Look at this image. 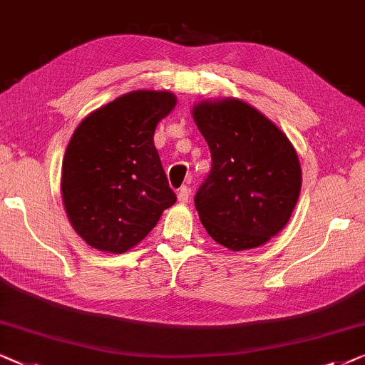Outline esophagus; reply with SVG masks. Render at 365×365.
<instances>
[{
  "instance_id": "obj_1",
  "label": "esophagus",
  "mask_w": 365,
  "mask_h": 365,
  "mask_svg": "<svg viewBox=\"0 0 365 365\" xmlns=\"http://www.w3.org/2000/svg\"><path fill=\"white\" fill-rule=\"evenodd\" d=\"M190 200V188L188 187H182L178 190V202L180 203H187Z\"/></svg>"
}]
</instances>
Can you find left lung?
I'll list each match as a JSON object with an SVG mask.
<instances>
[{
    "mask_svg": "<svg viewBox=\"0 0 365 365\" xmlns=\"http://www.w3.org/2000/svg\"><path fill=\"white\" fill-rule=\"evenodd\" d=\"M193 119L213 162L195 195L205 230L232 251L268 243L289 222L301 192L289 138L240 99L198 102Z\"/></svg>",
    "mask_w": 365,
    "mask_h": 365,
    "instance_id": "left-lung-1",
    "label": "left lung"
}]
</instances>
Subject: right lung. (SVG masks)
Returning a JSON list of instances; mask_svg holds the SVG:
<instances>
[{
	"instance_id": "obj_1",
	"label": "right lung",
	"mask_w": 365,
	"mask_h": 365,
	"mask_svg": "<svg viewBox=\"0 0 365 365\" xmlns=\"http://www.w3.org/2000/svg\"><path fill=\"white\" fill-rule=\"evenodd\" d=\"M175 104L168 91H132L74 130L61 193L71 225L92 248L125 253L177 202L153 143L157 124Z\"/></svg>"
}]
</instances>
